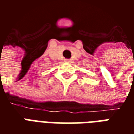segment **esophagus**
Segmentation results:
<instances>
[{
  "instance_id": "obj_1",
  "label": "esophagus",
  "mask_w": 134,
  "mask_h": 134,
  "mask_svg": "<svg viewBox=\"0 0 134 134\" xmlns=\"http://www.w3.org/2000/svg\"><path fill=\"white\" fill-rule=\"evenodd\" d=\"M65 62H70V59H65Z\"/></svg>"
}]
</instances>
